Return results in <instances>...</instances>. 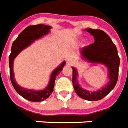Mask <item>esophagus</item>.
<instances>
[{"label": "esophagus", "mask_w": 128, "mask_h": 128, "mask_svg": "<svg viewBox=\"0 0 128 128\" xmlns=\"http://www.w3.org/2000/svg\"><path fill=\"white\" fill-rule=\"evenodd\" d=\"M66 63L69 65H72L74 63L73 60H72V59H68V60H66Z\"/></svg>", "instance_id": "1"}]
</instances>
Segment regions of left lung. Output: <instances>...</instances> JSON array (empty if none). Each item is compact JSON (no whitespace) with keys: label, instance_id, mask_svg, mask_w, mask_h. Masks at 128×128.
<instances>
[{"label":"left lung","instance_id":"8db88e82","mask_svg":"<svg viewBox=\"0 0 128 128\" xmlns=\"http://www.w3.org/2000/svg\"><path fill=\"white\" fill-rule=\"evenodd\" d=\"M87 32L94 36V43L82 48L80 54L82 59L92 63L103 64L108 68L109 79L108 84L96 92H89L83 89L77 80V70L72 68V85L74 89L79 97L87 101H98L103 99L116 84L118 78V68L120 58L118 55L117 48L109 36L100 29L87 28Z\"/></svg>","mask_w":128,"mask_h":128}]
</instances>
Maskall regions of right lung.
I'll list each match as a JSON object with an SVG mask.
<instances>
[{
	"mask_svg": "<svg viewBox=\"0 0 128 128\" xmlns=\"http://www.w3.org/2000/svg\"><path fill=\"white\" fill-rule=\"evenodd\" d=\"M52 28L51 26L39 24L36 25H30L24 29L20 34L16 40L14 41L11 48V54L9 56V66L10 80L15 90L23 98L28 101L33 102H40L46 100L52 94L54 88L55 80L57 76L62 70L63 67L65 66V62H62L60 66H58L52 72L49 83L47 87L42 90H27L21 87L17 84L14 78V73L13 70L14 60L21 52L28 47L30 44L34 42L36 40L40 38L45 34L50 32V29Z\"/></svg>",
	"mask_w": 128,
	"mask_h": 128,
	"instance_id": "right-lung-1",
	"label": "right lung"
}]
</instances>
